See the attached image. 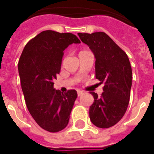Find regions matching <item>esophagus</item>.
I'll return each instance as SVG.
<instances>
[{
	"label": "esophagus",
	"instance_id": "1",
	"mask_svg": "<svg viewBox=\"0 0 154 154\" xmlns=\"http://www.w3.org/2000/svg\"><path fill=\"white\" fill-rule=\"evenodd\" d=\"M83 94H84V92H83V91H81V90H78V91H77V96H78V97L82 96Z\"/></svg>",
	"mask_w": 154,
	"mask_h": 154
}]
</instances>
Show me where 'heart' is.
<instances>
[{
	"label": "heart",
	"instance_id": "b5f03b06",
	"mask_svg": "<svg viewBox=\"0 0 154 154\" xmlns=\"http://www.w3.org/2000/svg\"><path fill=\"white\" fill-rule=\"evenodd\" d=\"M83 51H80V52H83Z\"/></svg>",
	"mask_w": 154,
	"mask_h": 154
}]
</instances>
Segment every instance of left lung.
<instances>
[{"instance_id": "8db88e82", "label": "left lung", "mask_w": 154, "mask_h": 154, "mask_svg": "<svg viewBox=\"0 0 154 154\" xmlns=\"http://www.w3.org/2000/svg\"><path fill=\"white\" fill-rule=\"evenodd\" d=\"M95 57V77L104 83L101 97L90 92L94 103L90 119L100 128L116 124L126 112L132 87V68L127 54L104 32L78 33Z\"/></svg>"}]
</instances>
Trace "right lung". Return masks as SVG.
Masks as SVG:
<instances>
[{
	"mask_svg": "<svg viewBox=\"0 0 154 154\" xmlns=\"http://www.w3.org/2000/svg\"><path fill=\"white\" fill-rule=\"evenodd\" d=\"M80 43L71 33L44 30L26 43L20 56L18 72L28 111L48 132H60L69 124L77 91L63 94L54 89L53 81L60 72L63 51Z\"/></svg>",
	"mask_w": 154,
	"mask_h": 154,
	"instance_id": "add662e5",
	"label": "right lung"
}]
</instances>
